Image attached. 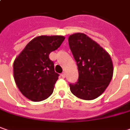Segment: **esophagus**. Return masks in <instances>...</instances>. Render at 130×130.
I'll list each match as a JSON object with an SVG mask.
<instances>
[{
    "instance_id": "esophagus-1",
    "label": "esophagus",
    "mask_w": 130,
    "mask_h": 130,
    "mask_svg": "<svg viewBox=\"0 0 130 130\" xmlns=\"http://www.w3.org/2000/svg\"><path fill=\"white\" fill-rule=\"evenodd\" d=\"M61 75L63 78H65V72H62L61 74Z\"/></svg>"
}]
</instances>
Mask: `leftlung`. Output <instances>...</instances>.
Here are the masks:
<instances>
[{
	"label": "left lung",
	"mask_w": 130,
	"mask_h": 130,
	"mask_svg": "<svg viewBox=\"0 0 130 130\" xmlns=\"http://www.w3.org/2000/svg\"><path fill=\"white\" fill-rule=\"evenodd\" d=\"M68 42L79 73L78 81L70 84L71 92L85 100L98 98L113 76L112 58L102 47L84 33L70 35Z\"/></svg>",
	"instance_id": "obj_1"
}]
</instances>
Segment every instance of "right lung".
I'll return each mask as SVG.
<instances>
[{"label": "right lung", "mask_w": 130, "mask_h": 130, "mask_svg": "<svg viewBox=\"0 0 130 130\" xmlns=\"http://www.w3.org/2000/svg\"><path fill=\"white\" fill-rule=\"evenodd\" d=\"M62 35H40L30 40L13 62V77L17 87L26 98L40 102L53 92L58 75L49 58L65 40Z\"/></svg>", "instance_id": "1"}]
</instances>
